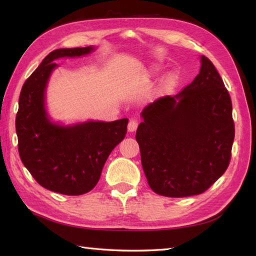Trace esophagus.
I'll return each instance as SVG.
<instances>
[{"instance_id":"34e87169","label":"esophagus","mask_w":256,"mask_h":256,"mask_svg":"<svg viewBox=\"0 0 256 256\" xmlns=\"http://www.w3.org/2000/svg\"><path fill=\"white\" fill-rule=\"evenodd\" d=\"M138 128V122L136 120H130L128 125V132H134Z\"/></svg>"}]
</instances>
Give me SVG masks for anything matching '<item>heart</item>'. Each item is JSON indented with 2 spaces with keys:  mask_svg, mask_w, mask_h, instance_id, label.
<instances>
[{
  "mask_svg": "<svg viewBox=\"0 0 256 256\" xmlns=\"http://www.w3.org/2000/svg\"><path fill=\"white\" fill-rule=\"evenodd\" d=\"M178 84V74L176 72H170L164 76L162 81L160 82L158 92L160 94H168Z\"/></svg>",
  "mask_w": 256,
  "mask_h": 256,
  "instance_id": "obj_1",
  "label": "heart"
}]
</instances>
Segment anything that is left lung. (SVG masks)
Segmentation results:
<instances>
[{
	"instance_id": "8db88e82",
	"label": "left lung",
	"mask_w": 256,
	"mask_h": 256,
	"mask_svg": "<svg viewBox=\"0 0 256 256\" xmlns=\"http://www.w3.org/2000/svg\"><path fill=\"white\" fill-rule=\"evenodd\" d=\"M192 84L149 104L136 138L151 190L170 198L196 196L226 172L235 138L232 99L206 56Z\"/></svg>"
}]
</instances>
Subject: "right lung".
Segmentation results:
<instances>
[{"mask_svg":"<svg viewBox=\"0 0 256 256\" xmlns=\"http://www.w3.org/2000/svg\"><path fill=\"white\" fill-rule=\"evenodd\" d=\"M94 50L86 46L50 52L20 92L16 131L21 162L42 188L66 196H81L96 186L108 156L126 134L128 118L63 124L47 110V86L58 68L55 60Z\"/></svg>","mask_w":256,"mask_h":256,"instance_id":"1","label":"right lung"}]
</instances>
